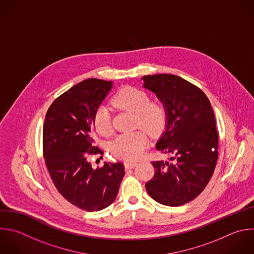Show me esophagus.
<instances>
[{
	"label": "esophagus",
	"instance_id": "1",
	"mask_svg": "<svg viewBox=\"0 0 254 254\" xmlns=\"http://www.w3.org/2000/svg\"><path fill=\"white\" fill-rule=\"evenodd\" d=\"M136 165H137V162L135 161H125L126 168H133Z\"/></svg>",
	"mask_w": 254,
	"mask_h": 254
}]
</instances>
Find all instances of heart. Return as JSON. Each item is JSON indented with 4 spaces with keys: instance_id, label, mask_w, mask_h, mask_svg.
<instances>
[{
    "instance_id": "obj_1",
    "label": "heart",
    "mask_w": 254,
    "mask_h": 254,
    "mask_svg": "<svg viewBox=\"0 0 254 254\" xmlns=\"http://www.w3.org/2000/svg\"><path fill=\"white\" fill-rule=\"evenodd\" d=\"M113 105L121 110L134 114V126L141 127L151 134L159 133L166 123L164 107L154 101H149L148 95L133 87H124L113 98ZM94 127L103 135H109L112 130V121L109 110L102 106L94 115ZM148 134L144 129L123 133L111 143L112 152L124 159L133 160L138 158L146 149Z\"/></svg>"
}]
</instances>
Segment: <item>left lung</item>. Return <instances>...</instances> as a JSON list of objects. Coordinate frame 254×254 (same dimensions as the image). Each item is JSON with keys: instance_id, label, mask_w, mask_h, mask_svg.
Returning <instances> with one entry per match:
<instances>
[{"instance_id": "left-lung-1", "label": "left lung", "mask_w": 254, "mask_h": 254, "mask_svg": "<svg viewBox=\"0 0 254 254\" xmlns=\"http://www.w3.org/2000/svg\"><path fill=\"white\" fill-rule=\"evenodd\" d=\"M142 79L166 112L165 130L155 147L175 155L174 162L152 161L154 177L145 189L158 203L180 206L198 196L213 175L218 156L213 110L205 94L181 76L159 73Z\"/></svg>"}]
</instances>
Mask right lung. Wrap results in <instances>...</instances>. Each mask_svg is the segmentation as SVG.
<instances>
[{
  "label": "right lung",
  "instance_id": "add662e5",
  "mask_svg": "<svg viewBox=\"0 0 254 254\" xmlns=\"http://www.w3.org/2000/svg\"><path fill=\"white\" fill-rule=\"evenodd\" d=\"M113 81L84 79L64 92L49 108L43 129L46 165L58 191L87 211L111 205L125 176L122 162H105L94 170L89 156L104 153L94 144V115Z\"/></svg>",
  "mask_w": 254,
  "mask_h": 254
}]
</instances>
